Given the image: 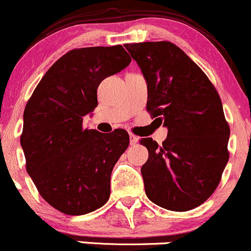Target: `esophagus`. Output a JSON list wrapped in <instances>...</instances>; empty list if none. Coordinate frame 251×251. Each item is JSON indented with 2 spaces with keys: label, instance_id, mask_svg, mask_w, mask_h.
Segmentation results:
<instances>
[{
  "label": "esophagus",
  "instance_id": "1",
  "mask_svg": "<svg viewBox=\"0 0 251 251\" xmlns=\"http://www.w3.org/2000/svg\"><path fill=\"white\" fill-rule=\"evenodd\" d=\"M138 136L134 135L133 133H129V140H130V145H134V144L138 143Z\"/></svg>",
  "mask_w": 251,
  "mask_h": 251
}]
</instances>
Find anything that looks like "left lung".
I'll return each mask as SVG.
<instances>
[{
	"label": "left lung",
	"instance_id": "obj_1",
	"mask_svg": "<svg viewBox=\"0 0 251 251\" xmlns=\"http://www.w3.org/2000/svg\"><path fill=\"white\" fill-rule=\"evenodd\" d=\"M126 49L148 83L146 110L168 129L162 145L140 140L149 158L141 167L153 204L189 211L206 201L229 158V126L220 95L194 61L170 41L139 42Z\"/></svg>",
	"mask_w": 251,
	"mask_h": 251
}]
</instances>
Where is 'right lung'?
Segmentation results:
<instances>
[{"instance_id":"add662e5","label":"right lung","mask_w":251,"mask_h":251,"mask_svg":"<svg viewBox=\"0 0 251 251\" xmlns=\"http://www.w3.org/2000/svg\"><path fill=\"white\" fill-rule=\"evenodd\" d=\"M123 46L67 52L45 73L24 110L21 145L26 172L52 207L79 216L103 206L111 173L129 145L125 129L108 135L83 126L98 106V88L129 66Z\"/></svg>"}]
</instances>
